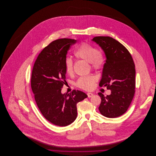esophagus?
<instances>
[{
  "instance_id": "esophagus-1",
  "label": "esophagus",
  "mask_w": 156,
  "mask_h": 156,
  "mask_svg": "<svg viewBox=\"0 0 156 156\" xmlns=\"http://www.w3.org/2000/svg\"><path fill=\"white\" fill-rule=\"evenodd\" d=\"M87 95H88V98H91V97L94 96V94L92 93H87Z\"/></svg>"
}]
</instances>
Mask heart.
<instances>
[{"mask_svg":"<svg viewBox=\"0 0 156 156\" xmlns=\"http://www.w3.org/2000/svg\"><path fill=\"white\" fill-rule=\"evenodd\" d=\"M75 56L78 59H83L89 62L91 67L96 70L101 69L104 66V59L101 52L97 47L88 43H83L75 51ZM65 68L67 74L72 75L74 73L73 61L67 57L65 59ZM97 77L94 75L82 76L80 77L75 83L77 87L84 89H92L97 81Z\"/></svg>","mask_w":156,"mask_h":156,"instance_id":"1","label":"heart"}]
</instances>
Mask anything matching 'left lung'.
Wrapping results in <instances>:
<instances>
[{"instance_id": "left-lung-1", "label": "left lung", "mask_w": 156, "mask_h": 156, "mask_svg": "<svg viewBox=\"0 0 156 156\" xmlns=\"http://www.w3.org/2000/svg\"><path fill=\"white\" fill-rule=\"evenodd\" d=\"M92 41L99 44L106 55L99 86L111 90L106 97L98 93L101 98L99 110L106 118H118L127 111L135 93L133 59L126 47L112 37L97 36Z\"/></svg>"}]
</instances>
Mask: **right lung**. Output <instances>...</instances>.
Returning <instances> with one entry per match:
<instances>
[{
    "mask_svg": "<svg viewBox=\"0 0 156 156\" xmlns=\"http://www.w3.org/2000/svg\"><path fill=\"white\" fill-rule=\"evenodd\" d=\"M76 40L53 41L39 54L32 70L31 87L37 106L45 119L53 125L66 126L77 116L76 104L88 96L78 90L61 94L66 82L65 59Z\"/></svg>",
    "mask_w": 156,
    "mask_h": 156,
    "instance_id": "1",
    "label": "right lung"
}]
</instances>
